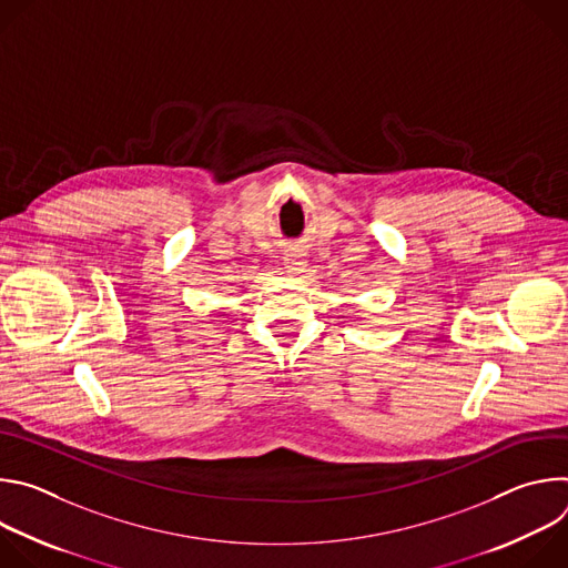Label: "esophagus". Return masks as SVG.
Listing matches in <instances>:
<instances>
[{
	"mask_svg": "<svg viewBox=\"0 0 568 568\" xmlns=\"http://www.w3.org/2000/svg\"><path fill=\"white\" fill-rule=\"evenodd\" d=\"M283 261H285V270L294 276L303 274L305 267H307V261H305V252L298 250V247H290L285 254H283Z\"/></svg>",
	"mask_w": 568,
	"mask_h": 568,
	"instance_id": "esophagus-1",
	"label": "esophagus"
}]
</instances>
